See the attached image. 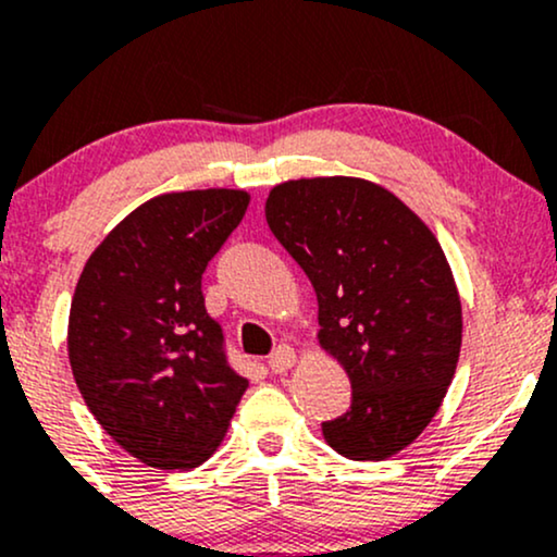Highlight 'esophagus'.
<instances>
[{"instance_id": "esophagus-1", "label": "esophagus", "mask_w": 557, "mask_h": 557, "mask_svg": "<svg viewBox=\"0 0 557 557\" xmlns=\"http://www.w3.org/2000/svg\"><path fill=\"white\" fill-rule=\"evenodd\" d=\"M267 363H270V369L274 374H283L293 367V363H296V350H293L290 345H280V348L274 350Z\"/></svg>"}]
</instances>
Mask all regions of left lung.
<instances>
[{"label": "left lung", "instance_id": "left-lung-1", "mask_svg": "<svg viewBox=\"0 0 557 557\" xmlns=\"http://www.w3.org/2000/svg\"><path fill=\"white\" fill-rule=\"evenodd\" d=\"M267 225L319 300V345L348 374L350 408L324 421L332 450L382 461L426 430L461 354V298L432 230L361 177L274 185Z\"/></svg>", "mask_w": 557, "mask_h": 557}]
</instances>
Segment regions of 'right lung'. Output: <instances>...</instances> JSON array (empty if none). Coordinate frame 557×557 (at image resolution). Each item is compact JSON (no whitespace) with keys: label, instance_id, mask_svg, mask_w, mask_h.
Here are the masks:
<instances>
[{"label":"right lung","instance_id":"1","mask_svg":"<svg viewBox=\"0 0 557 557\" xmlns=\"http://www.w3.org/2000/svg\"><path fill=\"white\" fill-rule=\"evenodd\" d=\"M248 201L230 188L151 198L99 243L75 285V385L101 430L154 469L207 461L248 387L201 293L203 270Z\"/></svg>","mask_w":557,"mask_h":557}]
</instances>
